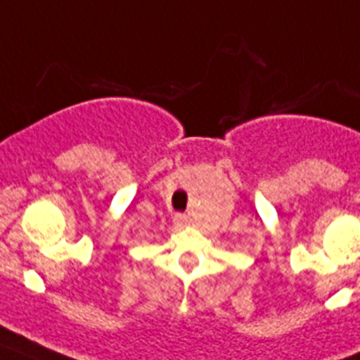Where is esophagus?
<instances>
[{
    "label": "esophagus",
    "instance_id": "obj_1",
    "mask_svg": "<svg viewBox=\"0 0 360 360\" xmlns=\"http://www.w3.org/2000/svg\"><path fill=\"white\" fill-rule=\"evenodd\" d=\"M174 222L179 226H184L188 222V217L184 215V213H176V217H174Z\"/></svg>",
    "mask_w": 360,
    "mask_h": 360
}]
</instances>
